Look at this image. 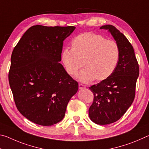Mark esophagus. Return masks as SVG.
<instances>
[{"mask_svg":"<svg viewBox=\"0 0 149 149\" xmlns=\"http://www.w3.org/2000/svg\"><path fill=\"white\" fill-rule=\"evenodd\" d=\"M85 85H84V84H79V88L80 89H84V88H85Z\"/></svg>","mask_w":149,"mask_h":149,"instance_id":"1","label":"esophagus"}]
</instances>
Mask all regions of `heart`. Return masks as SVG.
Wrapping results in <instances>:
<instances>
[{"label":"heart","instance_id":"1","mask_svg":"<svg viewBox=\"0 0 149 149\" xmlns=\"http://www.w3.org/2000/svg\"><path fill=\"white\" fill-rule=\"evenodd\" d=\"M71 45L72 49H65L61 53L63 65L69 75H76L84 65L85 68L79 75L80 80L101 81L114 72L120 58V48L116 41L86 32L74 37Z\"/></svg>","mask_w":149,"mask_h":149}]
</instances>
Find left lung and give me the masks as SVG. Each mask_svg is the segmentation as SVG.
<instances>
[{
    "mask_svg": "<svg viewBox=\"0 0 149 149\" xmlns=\"http://www.w3.org/2000/svg\"><path fill=\"white\" fill-rule=\"evenodd\" d=\"M100 29H108L120 48L119 60L111 76L89 87L94 95L89 109L90 119L107 125L120 119L134 100L139 66L133 46L122 33L112 25Z\"/></svg>",
    "mask_w": 149,
    "mask_h": 149,
    "instance_id": "1",
    "label": "left lung"
}]
</instances>
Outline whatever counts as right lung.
<instances>
[{
	"label": "right lung",
	"mask_w": 149,
	"mask_h": 149,
	"mask_svg": "<svg viewBox=\"0 0 149 149\" xmlns=\"http://www.w3.org/2000/svg\"><path fill=\"white\" fill-rule=\"evenodd\" d=\"M75 27L33 26L15 46L8 81L19 112L37 124L52 125L64 117L78 83L61 61L63 42Z\"/></svg>",
	"instance_id": "obj_1"
}]
</instances>
